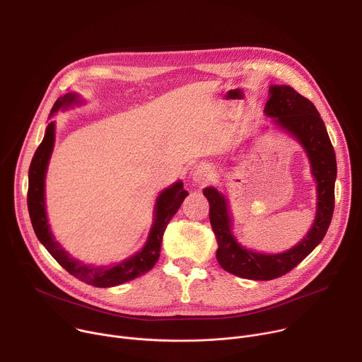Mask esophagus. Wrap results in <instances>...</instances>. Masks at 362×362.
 Listing matches in <instances>:
<instances>
[{
	"label": "esophagus",
	"mask_w": 362,
	"mask_h": 362,
	"mask_svg": "<svg viewBox=\"0 0 362 362\" xmlns=\"http://www.w3.org/2000/svg\"><path fill=\"white\" fill-rule=\"evenodd\" d=\"M214 173V169L211 165H206V163H202V165H197L193 172H192V177L196 183H206L208 180H211V176Z\"/></svg>",
	"instance_id": "esophagus-1"
}]
</instances>
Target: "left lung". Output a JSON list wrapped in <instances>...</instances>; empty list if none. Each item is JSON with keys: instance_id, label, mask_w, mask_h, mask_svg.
I'll use <instances>...</instances> for the list:
<instances>
[{"instance_id": "left-lung-1", "label": "left lung", "mask_w": 362, "mask_h": 362, "mask_svg": "<svg viewBox=\"0 0 362 362\" xmlns=\"http://www.w3.org/2000/svg\"><path fill=\"white\" fill-rule=\"evenodd\" d=\"M265 113L274 123L291 133L305 148L317 180V216L308 235L286 252L267 255L242 247L233 233L228 203L215 187H206L209 200V219L216 236V259L236 276L255 281L276 279L292 271L324 239L334 214L337 160L325 124L317 107L291 86H271Z\"/></svg>"}]
</instances>
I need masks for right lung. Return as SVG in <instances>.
<instances>
[{
  "mask_svg": "<svg viewBox=\"0 0 362 362\" xmlns=\"http://www.w3.org/2000/svg\"><path fill=\"white\" fill-rule=\"evenodd\" d=\"M78 103V95L69 93L64 97L57 98L53 109L49 112V117L57 113L60 109H67ZM54 147V122H49L45 129V136L34 153V158L28 170V196L27 204L30 219L34 228V232L38 240L45 246L49 255L73 276L77 279L93 285L95 288H109L116 286L124 282H129L134 278H139L148 272L156 265L160 256V245L163 233L170 219L175 216L180 208L182 202L189 194L183 189L182 182H176L170 187L165 189L154 206V222L150 229L148 238L143 249L133 256L127 257L123 262L115 267H87L71 257L63 246L54 240L53 233L49 230V225L45 215V202H44V179L48 166L51 151Z\"/></svg>",
  "mask_w": 362,
  "mask_h": 362,
  "instance_id": "add662e5",
  "label": "right lung"
}]
</instances>
